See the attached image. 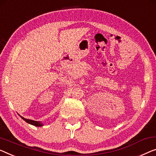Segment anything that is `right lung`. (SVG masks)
Returning a JSON list of instances; mask_svg holds the SVG:
<instances>
[{
	"instance_id": "right-lung-1",
	"label": "right lung",
	"mask_w": 156,
	"mask_h": 156,
	"mask_svg": "<svg viewBox=\"0 0 156 156\" xmlns=\"http://www.w3.org/2000/svg\"><path fill=\"white\" fill-rule=\"evenodd\" d=\"M20 117H21L23 119L24 121H26L27 123L31 124V125H34V126H36V127H41V126L43 125V124H42L41 122L34 121V120H31V119H28L24 118V117H22V116H20Z\"/></svg>"
}]
</instances>
